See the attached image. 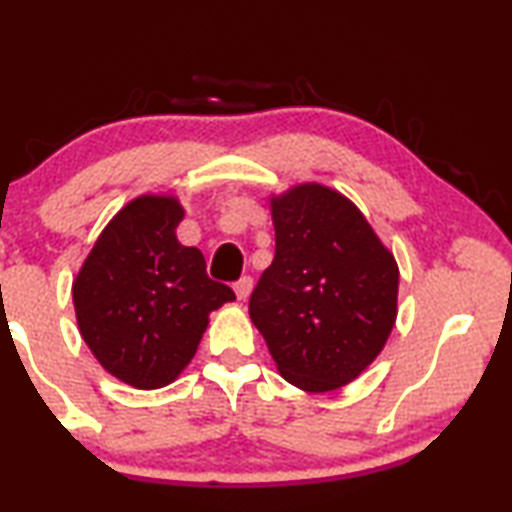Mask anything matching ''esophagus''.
<instances>
[{"label":"esophagus","mask_w":512,"mask_h":512,"mask_svg":"<svg viewBox=\"0 0 512 512\" xmlns=\"http://www.w3.org/2000/svg\"><path fill=\"white\" fill-rule=\"evenodd\" d=\"M233 289H235L237 300H247L251 289H254V279H251V277H242L240 282H235Z\"/></svg>","instance_id":"obj_1"}]
</instances>
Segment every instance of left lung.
<instances>
[{"mask_svg": "<svg viewBox=\"0 0 512 512\" xmlns=\"http://www.w3.org/2000/svg\"><path fill=\"white\" fill-rule=\"evenodd\" d=\"M275 261L249 317L279 375L326 394L354 382L387 345L398 314V263L347 195L305 181L270 195Z\"/></svg>", "mask_w": 512, "mask_h": 512, "instance_id": "1", "label": "left lung"}]
</instances>
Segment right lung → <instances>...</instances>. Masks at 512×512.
Here are the masks:
<instances>
[{"label": "right lung", "instance_id": "right-lung-1", "mask_svg": "<svg viewBox=\"0 0 512 512\" xmlns=\"http://www.w3.org/2000/svg\"><path fill=\"white\" fill-rule=\"evenodd\" d=\"M186 209L142 193L111 216L72 282L76 324L100 366L135 389L172 384L198 352L209 314L235 300L198 247L177 240Z\"/></svg>", "mask_w": 512, "mask_h": 512}]
</instances>
